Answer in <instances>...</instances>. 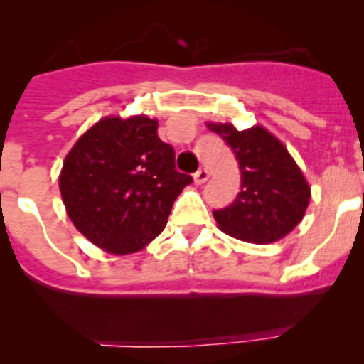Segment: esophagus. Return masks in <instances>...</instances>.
<instances>
[{
	"label": "esophagus",
	"instance_id": "1",
	"mask_svg": "<svg viewBox=\"0 0 364 364\" xmlns=\"http://www.w3.org/2000/svg\"><path fill=\"white\" fill-rule=\"evenodd\" d=\"M193 178H195V184H204L205 180L210 178V171H208L205 167H200V169L193 175Z\"/></svg>",
	"mask_w": 364,
	"mask_h": 364
}]
</instances>
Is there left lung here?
<instances>
[{"mask_svg":"<svg viewBox=\"0 0 364 364\" xmlns=\"http://www.w3.org/2000/svg\"><path fill=\"white\" fill-rule=\"evenodd\" d=\"M231 147L240 169V193L228 208L215 210L218 228L235 239L269 244L290 233L304 217L310 186L282 142L255 125L237 131L231 124H208Z\"/></svg>","mask_w":364,"mask_h":364,"instance_id":"1","label":"left lung"}]
</instances>
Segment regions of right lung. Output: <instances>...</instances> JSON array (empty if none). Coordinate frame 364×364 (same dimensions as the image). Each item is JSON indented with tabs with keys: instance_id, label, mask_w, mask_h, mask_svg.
I'll use <instances>...</instances> for the list:
<instances>
[{
	"instance_id": "right-lung-1",
	"label": "right lung",
	"mask_w": 364,
	"mask_h": 364,
	"mask_svg": "<svg viewBox=\"0 0 364 364\" xmlns=\"http://www.w3.org/2000/svg\"><path fill=\"white\" fill-rule=\"evenodd\" d=\"M147 117H107L65 156L60 191L76 230L105 252L127 255L156 239L193 178Z\"/></svg>"
}]
</instances>
